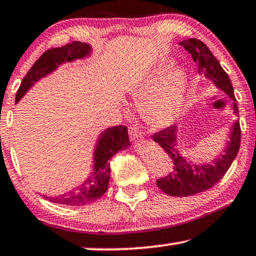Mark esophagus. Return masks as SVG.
<instances>
[{"label":"esophagus","mask_w":256,"mask_h":256,"mask_svg":"<svg viewBox=\"0 0 256 256\" xmlns=\"http://www.w3.org/2000/svg\"><path fill=\"white\" fill-rule=\"evenodd\" d=\"M128 134H130V138L132 142H139L143 139L142 132L139 131L137 126H134V125H131L130 128H128Z\"/></svg>","instance_id":"34e87169"}]
</instances>
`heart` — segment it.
<instances>
[{
  "label": "heart",
  "instance_id": "1",
  "mask_svg": "<svg viewBox=\"0 0 256 256\" xmlns=\"http://www.w3.org/2000/svg\"><path fill=\"white\" fill-rule=\"evenodd\" d=\"M171 64L172 61L170 59L162 61L146 79L134 87L131 92L132 98L142 102V114L152 128H168L182 106L186 86V72L182 67H174L164 74Z\"/></svg>",
  "mask_w": 256,
  "mask_h": 256
}]
</instances>
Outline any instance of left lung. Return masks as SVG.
<instances>
[{
	"label": "left lung",
	"mask_w": 256,
	"mask_h": 256,
	"mask_svg": "<svg viewBox=\"0 0 256 256\" xmlns=\"http://www.w3.org/2000/svg\"><path fill=\"white\" fill-rule=\"evenodd\" d=\"M180 44L192 54V59L198 64V73H203L206 79H210L220 90L227 93L234 102L232 110L235 114L238 113V102L234 96L232 82L224 72L218 60L214 56L200 40L188 38ZM154 140L169 154L174 162L172 171L166 177L157 180V186L162 192L170 196L186 197L196 195L210 189L224 176L232 163L234 162L241 143L240 122L236 120L229 132V142L223 154L212 164H192L177 150V126L172 125L154 134Z\"/></svg>",
	"instance_id": "left-lung-1"
}]
</instances>
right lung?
I'll return each mask as SVG.
<instances>
[{
    "label": "right lung",
    "instance_id": "1",
    "mask_svg": "<svg viewBox=\"0 0 256 256\" xmlns=\"http://www.w3.org/2000/svg\"><path fill=\"white\" fill-rule=\"evenodd\" d=\"M92 47L88 44L79 41H73L70 44H64V47L50 48L44 52L32 68L28 70L26 76L22 80L18 93H16L15 102H18L26 92L38 82L41 78L53 72L64 62H70L76 59H82L90 56ZM130 146V139L128 134V128L124 125L113 126L108 128L100 134L99 139L96 140V146L94 150V160H93V171L90 176L84 182L82 186H78L76 192H72L59 195L56 197H46L53 203H59L64 206H85L100 198L106 192L108 188L110 174V160L114 156L118 151L125 150Z\"/></svg>",
    "mask_w": 256,
    "mask_h": 256
}]
</instances>
